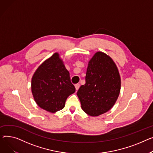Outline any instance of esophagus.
I'll list each match as a JSON object with an SVG mask.
<instances>
[{
	"mask_svg": "<svg viewBox=\"0 0 153 153\" xmlns=\"http://www.w3.org/2000/svg\"><path fill=\"white\" fill-rule=\"evenodd\" d=\"M79 87H80V84H77L75 85V88H76V90H77L79 88Z\"/></svg>",
	"mask_w": 153,
	"mask_h": 153,
	"instance_id": "esophagus-1",
	"label": "esophagus"
}]
</instances>
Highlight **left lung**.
Returning <instances> with one entry per match:
<instances>
[{"label": "left lung", "instance_id": "1", "mask_svg": "<svg viewBox=\"0 0 153 153\" xmlns=\"http://www.w3.org/2000/svg\"><path fill=\"white\" fill-rule=\"evenodd\" d=\"M120 86V76L113 59L104 52H96L88 62L85 84L77 92L81 108L92 117L106 113L116 103Z\"/></svg>", "mask_w": 153, "mask_h": 153}]
</instances>
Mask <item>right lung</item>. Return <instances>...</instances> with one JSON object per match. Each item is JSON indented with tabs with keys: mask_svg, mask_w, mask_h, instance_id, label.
<instances>
[{
	"mask_svg": "<svg viewBox=\"0 0 153 153\" xmlns=\"http://www.w3.org/2000/svg\"><path fill=\"white\" fill-rule=\"evenodd\" d=\"M69 71L58 52L45 60L34 73L31 91L37 105L50 113L62 109L68 97L75 92Z\"/></svg>",
	"mask_w": 153,
	"mask_h": 153,
	"instance_id": "right-lung-1",
	"label": "right lung"
}]
</instances>
